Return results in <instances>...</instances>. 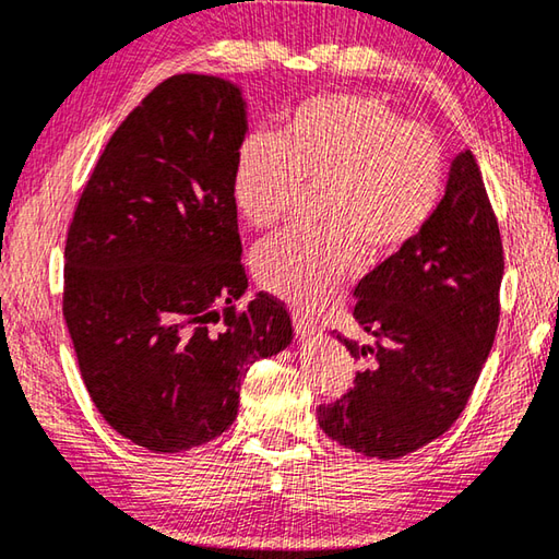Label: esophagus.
<instances>
[{
    "mask_svg": "<svg viewBox=\"0 0 559 559\" xmlns=\"http://www.w3.org/2000/svg\"><path fill=\"white\" fill-rule=\"evenodd\" d=\"M293 326H295V334H298L300 338H310V336L320 334V324H317L314 320H308V317H302V314H293Z\"/></svg>",
    "mask_w": 559,
    "mask_h": 559,
    "instance_id": "esophagus-1",
    "label": "esophagus"
}]
</instances>
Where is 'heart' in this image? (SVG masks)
<instances>
[{
	"label": "heart",
	"instance_id": "heart-1",
	"mask_svg": "<svg viewBox=\"0 0 559 559\" xmlns=\"http://www.w3.org/2000/svg\"><path fill=\"white\" fill-rule=\"evenodd\" d=\"M443 147L429 128L402 123L388 104L360 94L314 96L283 118L276 135L254 133L237 150L233 199L242 221L269 229L286 221L302 189L317 201L320 235L290 233L257 251L264 290L314 312L360 266L421 235L443 191Z\"/></svg>",
	"mask_w": 559,
	"mask_h": 559
}]
</instances>
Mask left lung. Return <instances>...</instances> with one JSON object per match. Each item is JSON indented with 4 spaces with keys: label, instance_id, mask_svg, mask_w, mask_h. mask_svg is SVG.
Segmentation results:
<instances>
[{
    "label": "left lung",
    "instance_id": "obj_1",
    "mask_svg": "<svg viewBox=\"0 0 559 559\" xmlns=\"http://www.w3.org/2000/svg\"><path fill=\"white\" fill-rule=\"evenodd\" d=\"M501 276L499 225L465 150L421 235L356 286L354 317L376 342L336 334L364 370L342 400L317 409L320 429L382 461L451 429L495 344Z\"/></svg>",
    "mask_w": 559,
    "mask_h": 559
}]
</instances>
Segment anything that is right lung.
Masks as SVG:
<instances>
[{
    "mask_svg": "<svg viewBox=\"0 0 559 559\" xmlns=\"http://www.w3.org/2000/svg\"><path fill=\"white\" fill-rule=\"evenodd\" d=\"M247 130L237 84L169 76L118 126L76 203L64 322L96 409L147 451L227 431L249 366L293 342L269 293L235 308L247 273L233 174Z\"/></svg>",
    "mask_w": 559,
    "mask_h": 559,
    "instance_id": "1",
    "label": "right lung"
}]
</instances>
